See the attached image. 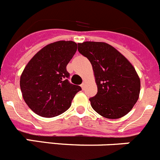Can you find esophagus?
<instances>
[{
    "instance_id": "obj_1",
    "label": "esophagus",
    "mask_w": 160,
    "mask_h": 160,
    "mask_svg": "<svg viewBox=\"0 0 160 160\" xmlns=\"http://www.w3.org/2000/svg\"><path fill=\"white\" fill-rule=\"evenodd\" d=\"M80 86H81L82 89H84V88H85V83H82Z\"/></svg>"
}]
</instances>
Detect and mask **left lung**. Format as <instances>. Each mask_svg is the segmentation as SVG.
Returning <instances> with one entry per match:
<instances>
[{
	"label": "left lung",
	"mask_w": 160,
	"mask_h": 160,
	"mask_svg": "<svg viewBox=\"0 0 160 160\" xmlns=\"http://www.w3.org/2000/svg\"><path fill=\"white\" fill-rule=\"evenodd\" d=\"M78 51L92 65L97 93L89 99L92 108L108 119H118L132 110L139 99L140 80L128 60L110 44L86 41Z\"/></svg>",
	"instance_id": "obj_1"
}]
</instances>
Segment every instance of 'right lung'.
Wrapping results in <instances>:
<instances>
[{
	"mask_svg": "<svg viewBox=\"0 0 160 160\" xmlns=\"http://www.w3.org/2000/svg\"><path fill=\"white\" fill-rule=\"evenodd\" d=\"M77 43L60 41L46 45L24 68L20 80L23 98L29 108L42 117L64 113L81 88L69 82L68 64Z\"/></svg>",
	"mask_w": 160,
	"mask_h": 160,
	"instance_id": "right-lung-1",
	"label": "right lung"
}]
</instances>
